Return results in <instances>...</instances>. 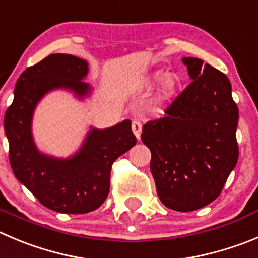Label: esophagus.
Segmentation results:
<instances>
[{"instance_id":"34e87169","label":"esophagus","mask_w":258,"mask_h":258,"mask_svg":"<svg viewBox=\"0 0 258 258\" xmlns=\"http://www.w3.org/2000/svg\"><path fill=\"white\" fill-rule=\"evenodd\" d=\"M132 129H133V133L137 138H141V133H142V124L139 120H133L132 121Z\"/></svg>"}]
</instances>
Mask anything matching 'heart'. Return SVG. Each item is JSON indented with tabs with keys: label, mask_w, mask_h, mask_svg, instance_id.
<instances>
[{
	"label": "heart",
	"mask_w": 258,
	"mask_h": 258,
	"mask_svg": "<svg viewBox=\"0 0 258 258\" xmlns=\"http://www.w3.org/2000/svg\"><path fill=\"white\" fill-rule=\"evenodd\" d=\"M179 87V79L175 75H166V77L162 79L161 88L158 92V98L160 101H169L171 100L174 94L176 93Z\"/></svg>",
	"instance_id": "obj_1"
}]
</instances>
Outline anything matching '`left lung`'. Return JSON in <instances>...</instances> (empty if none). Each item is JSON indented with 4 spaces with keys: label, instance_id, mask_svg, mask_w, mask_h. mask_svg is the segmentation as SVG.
<instances>
[{
    "label": "left lung",
    "instance_id": "obj_1",
    "mask_svg": "<svg viewBox=\"0 0 258 258\" xmlns=\"http://www.w3.org/2000/svg\"><path fill=\"white\" fill-rule=\"evenodd\" d=\"M192 82L165 115L142 129L151 150V172L165 206L181 212L207 206L220 196L239 156V111L228 77L196 57H184Z\"/></svg>",
    "mask_w": 258,
    "mask_h": 258
}]
</instances>
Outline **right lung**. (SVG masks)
<instances>
[{
	"label": "right lung",
	"mask_w": 258,
	"mask_h": 258,
	"mask_svg": "<svg viewBox=\"0 0 258 258\" xmlns=\"http://www.w3.org/2000/svg\"><path fill=\"white\" fill-rule=\"evenodd\" d=\"M88 62L66 53H53L23 72L16 82L14 101L5 112L9 160L14 175L47 209L62 214H87L97 210L110 192L112 164L137 143L131 120L105 131L89 133L78 155L55 160L34 147L30 121L35 105L53 88L73 89L79 97L89 91L80 79Z\"/></svg>",
	"instance_id": "obj_1"
}]
</instances>
